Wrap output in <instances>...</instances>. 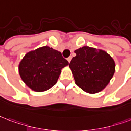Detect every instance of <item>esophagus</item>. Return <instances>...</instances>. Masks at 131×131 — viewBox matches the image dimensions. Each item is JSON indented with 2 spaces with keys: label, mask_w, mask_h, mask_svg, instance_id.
Listing matches in <instances>:
<instances>
[{
  "label": "esophagus",
  "mask_w": 131,
  "mask_h": 131,
  "mask_svg": "<svg viewBox=\"0 0 131 131\" xmlns=\"http://www.w3.org/2000/svg\"><path fill=\"white\" fill-rule=\"evenodd\" d=\"M71 59H72V57H71V56H69V57L67 58V60H68L69 62H70V61L71 60Z\"/></svg>",
  "instance_id": "obj_1"
}]
</instances>
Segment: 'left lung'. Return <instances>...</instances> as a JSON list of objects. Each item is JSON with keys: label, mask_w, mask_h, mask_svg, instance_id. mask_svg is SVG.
<instances>
[{"label": "left lung", "mask_w": 131, "mask_h": 131, "mask_svg": "<svg viewBox=\"0 0 131 131\" xmlns=\"http://www.w3.org/2000/svg\"><path fill=\"white\" fill-rule=\"evenodd\" d=\"M69 67L72 71L75 84L85 92L95 94L107 85L115 71V62L102 50L83 46L75 50Z\"/></svg>", "instance_id": "8db88e82"}]
</instances>
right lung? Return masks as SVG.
<instances>
[{"mask_svg":"<svg viewBox=\"0 0 131 131\" xmlns=\"http://www.w3.org/2000/svg\"><path fill=\"white\" fill-rule=\"evenodd\" d=\"M68 64L60 52L45 46L24 56L19 64V74L30 89L44 92L56 85L61 69Z\"/></svg>","mask_w":131,"mask_h":131,"instance_id":"add662e5","label":"right lung"}]
</instances>
